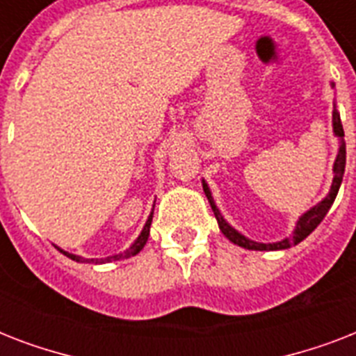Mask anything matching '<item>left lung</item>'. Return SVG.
I'll return each mask as SVG.
<instances>
[{
  "label": "left lung",
  "instance_id": "left-lung-1",
  "mask_svg": "<svg viewBox=\"0 0 356 356\" xmlns=\"http://www.w3.org/2000/svg\"><path fill=\"white\" fill-rule=\"evenodd\" d=\"M332 125H334V133H337V136H340V151H338L337 162H334V179H332L331 192H329V195H327L325 200L321 201V203H318L314 209H310L307 214H303V216L299 218L298 227H296V231H293L292 236L284 238L282 242L259 243V242H253V240H249V238L242 236V234L238 233V231H234V229L231 227V225H229L225 220H223V216L220 214V211L216 209V205H214V201H212V195H211V192H209V186L203 183V190H205L207 200H209V203H211L212 212H214V216H216L218 225H220L222 233L225 234V236H227L231 242L236 243V245H240V248L254 249V251H275V249H288V248H292V245H296V243L301 242V240H305V238L309 236V234L312 233V231H314L318 225H320L321 220L325 218V214L329 212V209H331V205L334 203V200H337L338 190H340V184H342L343 172H346V142H343V127H342V120H340V114H338L337 111H334V114H332Z\"/></svg>",
  "mask_w": 356,
  "mask_h": 356
}]
</instances>
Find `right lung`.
Masks as SVG:
<instances>
[{
	"label": "right lung",
	"instance_id": "add662e5",
	"mask_svg": "<svg viewBox=\"0 0 356 356\" xmlns=\"http://www.w3.org/2000/svg\"><path fill=\"white\" fill-rule=\"evenodd\" d=\"M151 220H153V214H151L149 218H147V222H145V225H144V231H142V233H140V236L136 238V242L133 243V245H131V248L127 249V251H123V253H120V254H114V257H108V259H105V260H99V259H92V262H111V260H120V259H129V257H133V254H136V253H140V249L144 248L145 245V242H147V236H149V225H151ZM60 253L63 254H66V257H68V259H72V260H75V262H88V259H81V257H77V254H72V253H66V251H63V249H60Z\"/></svg>",
	"mask_w": 356,
	"mask_h": 356
}]
</instances>
